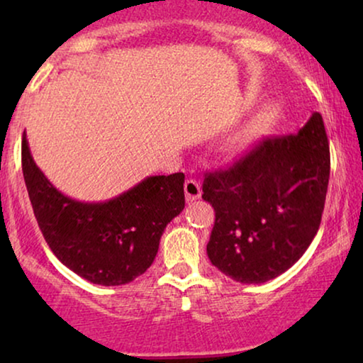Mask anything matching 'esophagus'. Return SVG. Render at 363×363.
Listing matches in <instances>:
<instances>
[{
	"label": "esophagus",
	"instance_id": "esophagus-1",
	"mask_svg": "<svg viewBox=\"0 0 363 363\" xmlns=\"http://www.w3.org/2000/svg\"><path fill=\"white\" fill-rule=\"evenodd\" d=\"M185 195H186V201H195L201 196V186L195 178H188L185 182Z\"/></svg>",
	"mask_w": 363,
	"mask_h": 363
}]
</instances>
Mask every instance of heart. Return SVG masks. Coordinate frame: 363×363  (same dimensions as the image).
Instances as JSON below:
<instances>
[{"instance_id": "b5f03b06", "label": "heart", "mask_w": 363, "mask_h": 363, "mask_svg": "<svg viewBox=\"0 0 363 363\" xmlns=\"http://www.w3.org/2000/svg\"><path fill=\"white\" fill-rule=\"evenodd\" d=\"M277 122V112L272 107H264L261 111H257L250 121L246 122V125L241 128L240 137L242 140L251 142L255 138H259L266 133H269L274 128Z\"/></svg>"}]
</instances>
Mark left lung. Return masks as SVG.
<instances>
[{
    "mask_svg": "<svg viewBox=\"0 0 363 363\" xmlns=\"http://www.w3.org/2000/svg\"><path fill=\"white\" fill-rule=\"evenodd\" d=\"M329 175L319 112L297 133L264 138L226 170L206 173L201 198L215 208L211 264L242 284L289 269L319 230Z\"/></svg>",
    "mask_w": 363,
    "mask_h": 363,
    "instance_id": "obj_1",
    "label": "left lung"
}]
</instances>
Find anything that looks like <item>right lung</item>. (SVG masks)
Wrapping results in <instances>:
<instances>
[{"mask_svg": "<svg viewBox=\"0 0 363 363\" xmlns=\"http://www.w3.org/2000/svg\"><path fill=\"white\" fill-rule=\"evenodd\" d=\"M23 175L34 216L59 261L84 279L122 286L155 259L168 223L185 208L183 173L148 177L104 203H82L54 188L34 163L26 133Z\"/></svg>", "mask_w": 363, "mask_h": 363, "instance_id": "1", "label": "right lung"}]
</instances>
